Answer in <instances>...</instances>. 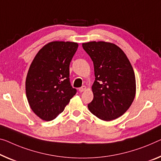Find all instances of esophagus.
Wrapping results in <instances>:
<instances>
[{"label":"esophagus","instance_id":"obj_1","mask_svg":"<svg viewBox=\"0 0 161 161\" xmlns=\"http://www.w3.org/2000/svg\"><path fill=\"white\" fill-rule=\"evenodd\" d=\"M86 87L85 86H82V87L79 88V91H80V93L81 92H83V91H86Z\"/></svg>","mask_w":161,"mask_h":161}]
</instances>
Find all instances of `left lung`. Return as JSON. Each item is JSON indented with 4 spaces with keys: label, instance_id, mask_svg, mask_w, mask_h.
I'll return each mask as SVG.
<instances>
[{
    "label": "left lung",
    "instance_id": "8db88e82",
    "mask_svg": "<svg viewBox=\"0 0 161 161\" xmlns=\"http://www.w3.org/2000/svg\"><path fill=\"white\" fill-rule=\"evenodd\" d=\"M82 46L93 61L96 77L92 86L93 99L88 104V109L101 120L115 119L127 112L135 98L132 66L114 44L89 42Z\"/></svg>",
    "mask_w": 161,
    "mask_h": 161
}]
</instances>
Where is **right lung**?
I'll return each instance as SVG.
<instances>
[{
	"label": "right lung",
	"instance_id": "obj_1",
	"mask_svg": "<svg viewBox=\"0 0 161 161\" xmlns=\"http://www.w3.org/2000/svg\"><path fill=\"white\" fill-rule=\"evenodd\" d=\"M78 47L70 42H52L36 54L26 79L32 111L44 121L55 119L77 92L70 82V63Z\"/></svg>",
	"mask_w": 161,
	"mask_h": 161
}]
</instances>
